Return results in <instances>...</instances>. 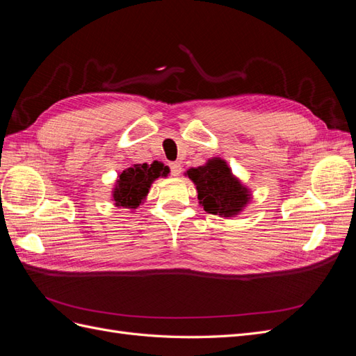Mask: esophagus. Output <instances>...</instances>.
<instances>
[{"mask_svg": "<svg viewBox=\"0 0 356 356\" xmlns=\"http://www.w3.org/2000/svg\"><path fill=\"white\" fill-rule=\"evenodd\" d=\"M169 168H170V175L174 177H179L181 175V165L178 163V161H172V163H169Z\"/></svg>", "mask_w": 356, "mask_h": 356, "instance_id": "obj_1", "label": "esophagus"}]
</instances>
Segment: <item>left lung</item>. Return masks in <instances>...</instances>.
Here are the masks:
<instances>
[{"mask_svg":"<svg viewBox=\"0 0 356 356\" xmlns=\"http://www.w3.org/2000/svg\"><path fill=\"white\" fill-rule=\"evenodd\" d=\"M187 175L196 184L203 209L209 213L232 217L248 202V191L221 159H212L204 166L191 168Z\"/></svg>","mask_w":356,"mask_h":356,"instance_id":"left-lung-1","label":"left lung"}]
</instances>
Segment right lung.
<instances>
[{"mask_svg": "<svg viewBox=\"0 0 356 356\" xmlns=\"http://www.w3.org/2000/svg\"><path fill=\"white\" fill-rule=\"evenodd\" d=\"M169 168L159 161L153 165H135L120 174L114 190V200L117 207L138 208L139 203L147 196L152 182L159 177H166Z\"/></svg>", "mask_w": 356, "mask_h": 356, "instance_id": "obj_1", "label": "right lung"}]
</instances>
